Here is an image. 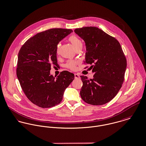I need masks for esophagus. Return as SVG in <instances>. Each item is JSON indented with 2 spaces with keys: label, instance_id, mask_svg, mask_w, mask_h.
Masks as SVG:
<instances>
[{
  "label": "esophagus",
  "instance_id": "1",
  "mask_svg": "<svg viewBox=\"0 0 146 146\" xmlns=\"http://www.w3.org/2000/svg\"><path fill=\"white\" fill-rule=\"evenodd\" d=\"M74 77L76 79L79 78V75L76 73V74H74Z\"/></svg>",
  "mask_w": 146,
  "mask_h": 146
}]
</instances>
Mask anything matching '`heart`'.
I'll list each match as a JSON object with an SVG mask.
<instances>
[{"instance_id": "heart-1", "label": "heart", "mask_w": 146, "mask_h": 146, "mask_svg": "<svg viewBox=\"0 0 146 146\" xmlns=\"http://www.w3.org/2000/svg\"><path fill=\"white\" fill-rule=\"evenodd\" d=\"M68 40L73 46V47L76 50L79 48H82V46H83L82 42L76 35H70L68 38ZM60 47H61V44L59 43L56 45V52L57 54L59 53ZM77 63L76 61L69 60L66 64V67L68 69H69L72 70H75L77 68Z\"/></svg>"}]
</instances>
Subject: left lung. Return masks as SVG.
Here are the masks:
<instances>
[{
	"label": "left lung",
	"mask_w": 146,
	"mask_h": 146,
	"mask_svg": "<svg viewBox=\"0 0 146 146\" xmlns=\"http://www.w3.org/2000/svg\"><path fill=\"white\" fill-rule=\"evenodd\" d=\"M74 32L85 42L84 63L91 65L94 72L93 79L80 76L81 98L92 105L104 104L117 94L123 83L127 60L122 47L115 38L97 27L77 28Z\"/></svg>",
	"instance_id": "1"
}]
</instances>
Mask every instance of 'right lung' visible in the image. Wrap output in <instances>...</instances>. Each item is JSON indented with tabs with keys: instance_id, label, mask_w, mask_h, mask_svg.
Wrapping results in <instances>:
<instances>
[{
	"instance_id": "right-lung-1",
	"label": "right lung",
	"mask_w": 146,
	"mask_h": 146,
	"mask_svg": "<svg viewBox=\"0 0 146 146\" xmlns=\"http://www.w3.org/2000/svg\"><path fill=\"white\" fill-rule=\"evenodd\" d=\"M72 29L52 28L38 33L27 40L18 56L17 76L28 100L41 108L60 103L66 89L74 79L67 70L56 78L50 74L51 66L58 65L56 45Z\"/></svg>"
}]
</instances>
